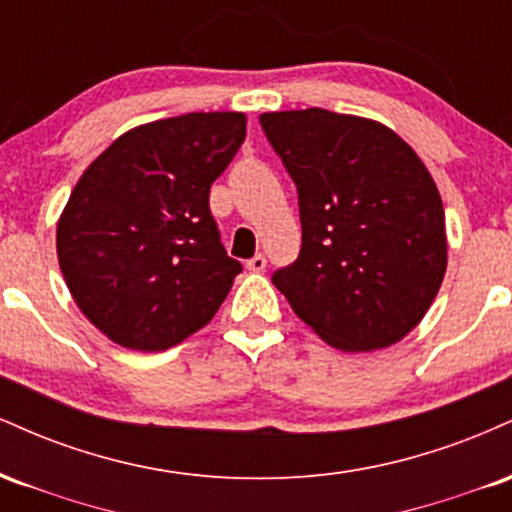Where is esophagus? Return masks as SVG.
Masks as SVG:
<instances>
[{
    "label": "esophagus",
    "instance_id": "obj_1",
    "mask_svg": "<svg viewBox=\"0 0 512 512\" xmlns=\"http://www.w3.org/2000/svg\"><path fill=\"white\" fill-rule=\"evenodd\" d=\"M245 267L250 269V272H264V269H267V257L262 255H255V257H250L248 262H245Z\"/></svg>",
    "mask_w": 512,
    "mask_h": 512
}]
</instances>
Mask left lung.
Segmentation results:
<instances>
[{
  "label": "left lung",
  "mask_w": 512,
  "mask_h": 512,
  "mask_svg": "<svg viewBox=\"0 0 512 512\" xmlns=\"http://www.w3.org/2000/svg\"><path fill=\"white\" fill-rule=\"evenodd\" d=\"M298 190L303 243L274 286L327 344L375 351L431 308L448 267L445 211L414 149L390 127L332 110L260 115Z\"/></svg>",
  "instance_id": "8db88e82"
}]
</instances>
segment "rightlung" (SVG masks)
Returning a JSON list of instances; mask_svg holds the SVG:
<instances>
[{
	"instance_id": "1",
	"label": "right lung",
	"mask_w": 512,
	"mask_h": 512,
	"mask_svg": "<svg viewBox=\"0 0 512 512\" xmlns=\"http://www.w3.org/2000/svg\"><path fill=\"white\" fill-rule=\"evenodd\" d=\"M243 113L134 127L84 170L57 223V257L88 320L115 344L166 351L202 330L243 264L209 190L245 139Z\"/></svg>"
}]
</instances>
